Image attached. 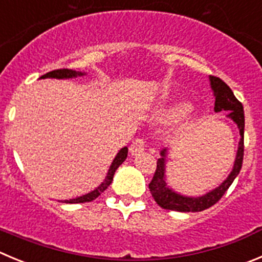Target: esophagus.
<instances>
[{
	"instance_id": "esophagus-1",
	"label": "esophagus",
	"mask_w": 262,
	"mask_h": 262,
	"mask_svg": "<svg viewBox=\"0 0 262 262\" xmlns=\"http://www.w3.org/2000/svg\"><path fill=\"white\" fill-rule=\"evenodd\" d=\"M145 150H146V143L142 138H137L136 141L130 145V148H129V151H130V154L133 156L142 154Z\"/></svg>"
}]
</instances>
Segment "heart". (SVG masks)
<instances>
[{
    "label": "heart",
    "instance_id": "b5f03b06",
    "mask_svg": "<svg viewBox=\"0 0 262 262\" xmlns=\"http://www.w3.org/2000/svg\"><path fill=\"white\" fill-rule=\"evenodd\" d=\"M190 106L187 102H174L165 107H161L156 111V119L163 123H177L190 112Z\"/></svg>",
    "mask_w": 262,
    "mask_h": 262
}]
</instances>
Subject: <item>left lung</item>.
Returning <instances> with one entry per match:
<instances>
[{
  "label": "left lung",
  "mask_w": 262,
  "mask_h": 262,
  "mask_svg": "<svg viewBox=\"0 0 262 262\" xmlns=\"http://www.w3.org/2000/svg\"><path fill=\"white\" fill-rule=\"evenodd\" d=\"M211 88L213 90L214 95V111H227V117H230L234 123L238 125L239 134H241V141H239L238 151H236V158L234 161L233 170L227 176L226 180L216 187L212 191L207 192L203 196H183L173 191L167 185V176H165V156H167V148L161 151V158L158 159L156 163V170L152 180L148 183L151 195L155 199V202L160 205L161 208L170 209V211L177 212H200L209 208L213 204H216L222 195L230 187L233 181L239 174L243 164L244 155V111L243 106L234 95L233 90L227 86L221 79L216 76H209Z\"/></svg>",
  "instance_id": "obj_1"
}]
</instances>
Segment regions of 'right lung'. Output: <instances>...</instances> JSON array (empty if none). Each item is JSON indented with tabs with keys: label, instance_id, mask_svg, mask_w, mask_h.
I'll return each instance as SVG.
<instances>
[{
	"label": "right lung",
	"instance_id": "right-lung-1",
	"mask_svg": "<svg viewBox=\"0 0 262 262\" xmlns=\"http://www.w3.org/2000/svg\"><path fill=\"white\" fill-rule=\"evenodd\" d=\"M84 75H86V73L76 72V71H73V70L63 68V70H54V71H51V72H48L46 75L41 76V79H48V77L49 79H72V77H77V76H84ZM126 156H128V147H123L121 150L119 151V152H117V155L115 156L111 167H110L108 172H107L106 178H104L103 182H102L101 185L97 187V189L93 190V191H90V192H88V194L82 195V196L76 198V199L64 200V203L75 204V203H86V202H92V200L97 199V198L99 196V195H101L102 192H103L104 190L110 186V185H111L112 180H114L115 172H116V169L120 167V165L123 164L124 160L126 159Z\"/></svg>",
	"mask_w": 262,
	"mask_h": 262
}]
</instances>
